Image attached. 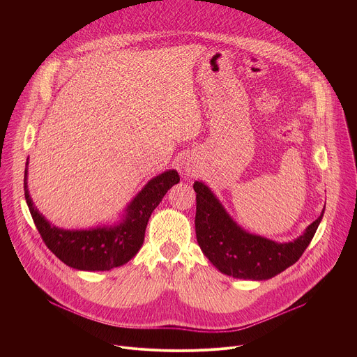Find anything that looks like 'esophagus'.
I'll use <instances>...</instances> for the list:
<instances>
[{"label": "esophagus", "instance_id": "obj_1", "mask_svg": "<svg viewBox=\"0 0 357 357\" xmlns=\"http://www.w3.org/2000/svg\"><path fill=\"white\" fill-rule=\"evenodd\" d=\"M185 171H186V174H193V169H190V168H188V167H186Z\"/></svg>", "mask_w": 357, "mask_h": 357}]
</instances>
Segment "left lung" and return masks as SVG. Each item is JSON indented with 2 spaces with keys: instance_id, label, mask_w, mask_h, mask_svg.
Masks as SVG:
<instances>
[{
  "instance_id": "1",
  "label": "left lung",
  "mask_w": 357,
  "mask_h": 357,
  "mask_svg": "<svg viewBox=\"0 0 357 357\" xmlns=\"http://www.w3.org/2000/svg\"><path fill=\"white\" fill-rule=\"evenodd\" d=\"M193 189L197 244L220 273L234 278L268 280L295 264L314 238L325 212L294 241L277 243L241 229L203 182L196 181Z\"/></svg>"
}]
</instances>
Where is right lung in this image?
<instances>
[{
	"label": "right lung",
	"instance_id": "add662e5",
	"mask_svg": "<svg viewBox=\"0 0 357 357\" xmlns=\"http://www.w3.org/2000/svg\"><path fill=\"white\" fill-rule=\"evenodd\" d=\"M178 182L179 175L175 169L152 178L130 202L119 223L89 230L59 229L39 213L28 190V168L24 175V190L26 205L43 243L61 261L82 271H109L128 263L138 252L151 213Z\"/></svg>",
	"mask_w": 357,
	"mask_h": 357
}]
</instances>
